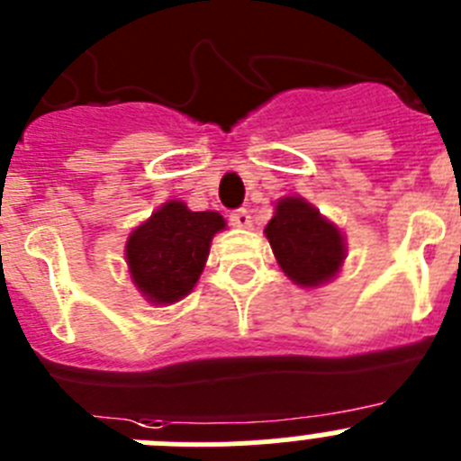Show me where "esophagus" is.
I'll return each instance as SVG.
<instances>
[{"label": "esophagus", "instance_id": "1", "mask_svg": "<svg viewBox=\"0 0 461 461\" xmlns=\"http://www.w3.org/2000/svg\"><path fill=\"white\" fill-rule=\"evenodd\" d=\"M230 223H233V226H238V228H249L251 226V214H249V210H235V212H230Z\"/></svg>", "mask_w": 461, "mask_h": 461}]
</instances>
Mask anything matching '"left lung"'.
I'll return each mask as SVG.
<instances>
[{
    "mask_svg": "<svg viewBox=\"0 0 461 461\" xmlns=\"http://www.w3.org/2000/svg\"><path fill=\"white\" fill-rule=\"evenodd\" d=\"M266 235L281 270L300 286L332 279L344 260L341 233L303 198H281Z\"/></svg>",
    "mask_w": 461,
    "mask_h": 461,
    "instance_id": "8db88e82",
    "label": "left lung"
}]
</instances>
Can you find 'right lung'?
<instances>
[{"instance_id": "1", "label": "right lung", "mask_w": 461, "mask_h": 461, "mask_svg": "<svg viewBox=\"0 0 461 461\" xmlns=\"http://www.w3.org/2000/svg\"><path fill=\"white\" fill-rule=\"evenodd\" d=\"M223 226L217 212H191L180 201L161 205L126 242L133 284L157 304L189 295L205 267L212 238Z\"/></svg>"}]
</instances>
